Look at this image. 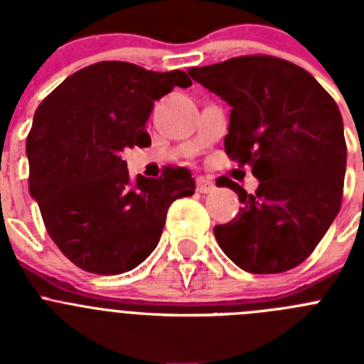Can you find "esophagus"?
Instances as JSON below:
<instances>
[{"label":"esophagus","instance_id":"34e87169","mask_svg":"<svg viewBox=\"0 0 364 364\" xmlns=\"http://www.w3.org/2000/svg\"><path fill=\"white\" fill-rule=\"evenodd\" d=\"M215 189V184L210 178H204V176H198L197 178V191L198 193H210Z\"/></svg>","mask_w":364,"mask_h":364}]
</instances>
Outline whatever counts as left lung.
Here are the masks:
<instances>
[{
  "mask_svg": "<svg viewBox=\"0 0 364 364\" xmlns=\"http://www.w3.org/2000/svg\"><path fill=\"white\" fill-rule=\"evenodd\" d=\"M188 73L231 105L224 149L259 178L252 195L228 176L217 180L242 202L233 220L215 226L218 246L244 272L295 268L341 210L346 142L339 107L308 70L275 56L231 58Z\"/></svg>",
  "mask_w": 364,
  "mask_h": 364,
  "instance_id": "left-lung-1",
  "label": "left lung"
}]
</instances>
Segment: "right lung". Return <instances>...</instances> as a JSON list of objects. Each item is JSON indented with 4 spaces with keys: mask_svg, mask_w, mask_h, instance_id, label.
Segmentation results:
<instances>
[{
    "mask_svg": "<svg viewBox=\"0 0 364 364\" xmlns=\"http://www.w3.org/2000/svg\"><path fill=\"white\" fill-rule=\"evenodd\" d=\"M189 85L184 70L100 62L70 74L36 109L28 191L50 239L78 268L98 275L136 268L159 244L169 205L195 193L186 167L131 180L122 159L125 149L151 146L154 102Z\"/></svg>",
    "mask_w": 364,
    "mask_h": 364,
    "instance_id": "obj_1",
    "label": "right lung"
}]
</instances>
